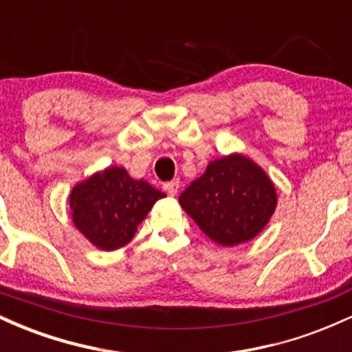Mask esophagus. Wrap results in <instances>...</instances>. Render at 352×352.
<instances>
[{
  "label": "esophagus",
  "mask_w": 352,
  "mask_h": 352,
  "mask_svg": "<svg viewBox=\"0 0 352 352\" xmlns=\"http://www.w3.org/2000/svg\"><path fill=\"white\" fill-rule=\"evenodd\" d=\"M164 188L167 190L168 195H177V192H179L180 188V182L179 180H172V182H167V184L164 185Z\"/></svg>",
  "instance_id": "34e87169"
}]
</instances>
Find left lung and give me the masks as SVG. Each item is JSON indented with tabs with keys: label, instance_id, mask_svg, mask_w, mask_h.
Instances as JSON below:
<instances>
[{
	"label": "left lung",
	"instance_id": "1",
	"mask_svg": "<svg viewBox=\"0 0 352 352\" xmlns=\"http://www.w3.org/2000/svg\"><path fill=\"white\" fill-rule=\"evenodd\" d=\"M179 200L201 232L223 246L252 240L276 208L272 180L241 155L210 162L204 175L193 180Z\"/></svg>",
	"mask_w": 352,
	"mask_h": 352
}]
</instances>
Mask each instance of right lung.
Listing matches in <instances>:
<instances>
[{
  "label": "right lung",
  "instance_id": "add662e5",
  "mask_svg": "<svg viewBox=\"0 0 352 352\" xmlns=\"http://www.w3.org/2000/svg\"><path fill=\"white\" fill-rule=\"evenodd\" d=\"M165 193L144 180L129 177L125 168L109 167L72 188V221L100 250L127 245L148 210Z\"/></svg>",
  "mask_w": 352,
  "mask_h": 352
}]
</instances>
